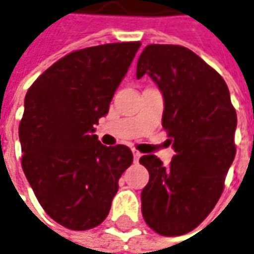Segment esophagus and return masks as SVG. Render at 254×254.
Here are the masks:
<instances>
[{"instance_id":"esophagus-1","label":"esophagus","mask_w":254,"mask_h":254,"mask_svg":"<svg viewBox=\"0 0 254 254\" xmlns=\"http://www.w3.org/2000/svg\"><path fill=\"white\" fill-rule=\"evenodd\" d=\"M132 156H134V162H138V159L141 158V152L137 149H132Z\"/></svg>"}]
</instances>
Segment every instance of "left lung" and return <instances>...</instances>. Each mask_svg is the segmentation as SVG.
<instances>
[{
	"mask_svg": "<svg viewBox=\"0 0 254 254\" xmlns=\"http://www.w3.org/2000/svg\"><path fill=\"white\" fill-rule=\"evenodd\" d=\"M145 74L162 92V127L175 156L168 166L155 155L139 158L149 172L141 210L156 234L179 236L200 225L222 194L236 154V112L224 78L183 46H147L137 78Z\"/></svg>",
	"mask_w": 254,
	"mask_h": 254,
	"instance_id": "left-lung-1",
	"label": "left lung"
}]
</instances>
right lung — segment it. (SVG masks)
I'll list each match as a JSON object with an SVG mask.
<instances>
[{
  "label": "right lung",
  "mask_w": 254,
  "mask_h": 254,
  "mask_svg": "<svg viewBox=\"0 0 254 254\" xmlns=\"http://www.w3.org/2000/svg\"><path fill=\"white\" fill-rule=\"evenodd\" d=\"M139 42L75 50L32 83L19 123L22 169L43 210L60 225L86 231L103 222L132 163L126 145L93 134L107 115Z\"/></svg>",
  "instance_id": "add662e5"
}]
</instances>
